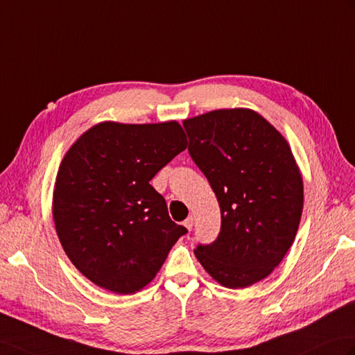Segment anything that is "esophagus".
<instances>
[{
  "label": "esophagus",
  "instance_id": "1",
  "mask_svg": "<svg viewBox=\"0 0 355 355\" xmlns=\"http://www.w3.org/2000/svg\"><path fill=\"white\" fill-rule=\"evenodd\" d=\"M193 222H195V219L192 218V216H189L184 222H183V224H184V227L189 230V232H191V230L193 228Z\"/></svg>",
  "mask_w": 355,
  "mask_h": 355
}]
</instances>
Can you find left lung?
I'll use <instances>...</instances> for the list:
<instances>
[{"instance_id":"1","label":"left lung","mask_w":355,"mask_h":355,"mask_svg":"<svg viewBox=\"0 0 355 355\" xmlns=\"http://www.w3.org/2000/svg\"><path fill=\"white\" fill-rule=\"evenodd\" d=\"M189 154L220 207V233L195 255L216 282L243 289L266 278L292 246L304 205L301 171L284 136L251 109L183 121Z\"/></svg>"}]
</instances>
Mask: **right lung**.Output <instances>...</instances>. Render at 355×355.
I'll return each mask as SVG.
<instances>
[{"label": "right lung", "instance_id": "add662e5", "mask_svg": "<svg viewBox=\"0 0 355 355\" xmlns=\"http://www.w3.org/2000/svg\"><path fill=\"white\" fill-rule=\"evenodd\" d=\"M186 146L177 121H104L64 154L53 192L55 232L73 266L94 284L119 295L144 289L187 233L150 184Z\"/></svg>", "mask_w": 355, "mask_h": 355}]
</instances>
